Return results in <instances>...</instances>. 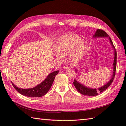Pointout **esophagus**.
<instances>
[{
    "label": "esophagus",
    "instance_id": "1",
    "mask_svg": "<svg viewBox=\"0 0 126 126\" xmlns=\"http://www.w3.org/2000/svg\"><path fill=\"white\" fill-rule=\"evenodd\" d=\"M69 67H68V65H64V67H63V69H65V70L68 69H69Z\"/></svg>",
    "mask_w": 126,
    "mask_h": 126
}]
</instances>
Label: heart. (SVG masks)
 <instances>
[{
	"label": "heart",
	"mask_w": 126,
	"mask_h": 126,
	"mask_svg": "<svg viewBox=\"0 0 126 126\" xmlns=\"http://www.w3.org/2000/svg\"><path fill=\"white\" fill-rule=\"evenodd\" d=\"M56 56L62 58L65 55L69 54L71 63L79 61L86 52V45L79 36L69 34L60 38L56 44Z\"/></svg>",
	"instance_id": "1"
}]
</instances>
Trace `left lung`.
Here are the masks:
<instances>
[{
	"instance_id": "left-lung-1",
	"label": "left lung",
	"mask_w": 126,
	"mask_h": 126,
	"mask_svg": "<svg viewBox=\"0 0 126 126\" xmlns=\"http://www.w3.org/2000/svg\"><path fill=\"white\" fill-rule=\"evenodd\" d=\"M108 35L106 33V32L102 29H97V31L95 32V34L94 35V37H108ZM110 38V43H111V45L113 46V48H114V62H113V76L112 78L110 80L109 82H108L106 84L104 85L102 87H100L98 89H97L96 88L95 89H92L88 88V87H85L83 85L80 84V83L77 82L76 80L74 79L73 82V84L74 86H75L76 88L77 89L79 92L81 94L83 95H89V96H94V95H97L98 94V93H102L106 89L109 87L110 84H112L113 82V80L115 74H116V65H117V52L116 50V49H115L114 46H113V42L112 41L111 39ZM77 70H76V71Z\"/></svg>"
}]
</instances>
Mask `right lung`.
Here are the masks:
<instances>
[{
  "mask_svg": "<svg viewBox=\"0 0 126 126\" xmlns=\"http://www.w3.org/2000/svg\"><path fill=\"white\" fill-rule=\"evenodd\" d=\"M58 72L59 71H57L50 73L41 83L32 88H20L15 86L13 83H12L14 88L21 94L29 97H40L45 95L49 90L54 80L55 77Z\"/></svg>",
  "mask_w": 126,
  "mask_h": 126,
  "instance_id": "right-lung-1",
  "label": "right lung"
}]
</instances>
